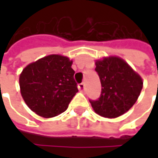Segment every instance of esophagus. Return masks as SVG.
<instances>
[{"instance_id": "1", "label": "esophagus", "mask_w": 158, "mask_h": 158, "mask_svg": "<svg viewBox=\"0 0 158 158\" xmlns=\"http://www.w3.org/2000/svg\"><path fill=\"white\" fill-rule=\"evenodd\" d=\"M78 89H80V90H84V89H85V84L84 83H79L78 84Z\"/></svg>"}]
</instances>
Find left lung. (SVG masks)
Masks as SVG:
<instances>
[{
    "mask_svg": "<svg viewBox=\"0 0 158 158\" xmlns=\"http://www.w3.org/2000/svg\"><path fill=\"white\" fill-rule=\"evenodd\" d=\"M96 72L101 82V94L89 102L94 111L106 118H117L136 102L143 89V80L123 60L105 58L96 61Z\"/></svg>",
    "mask_w": 158,
    "mask_h": 158,
    "instance_id": "left-lung-1",
    "label": "left lung"
}]
</instances>
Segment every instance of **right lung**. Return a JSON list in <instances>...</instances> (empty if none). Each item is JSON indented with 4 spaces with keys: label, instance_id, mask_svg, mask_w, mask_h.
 <instances>
[{
    "label": "right lung",
    "instance_id": "right-lung-1",
    "mask_svg": "<svg viewBox=\"0 0 158 158\" xmlns=\"http://www.w3.org/2000/svg\"><path fill=\"white\" fill-rule=\"evenodd\" d=\"M72 60L52 54L28 65L19 78L21 94L29 108L44 118L65 112L78 91Z\"/></svg>",
    "mask_w": 158,
    "mask_h": 158
}]
</instances>
